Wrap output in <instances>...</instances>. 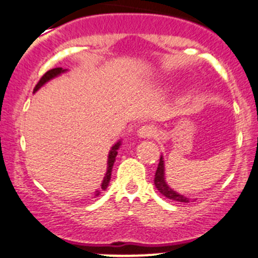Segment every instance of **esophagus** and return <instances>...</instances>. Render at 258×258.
Wrapping results in <instances>:
<instances>
[{
  "instance_id": "1",
  "label": "esophagus",
  "mask_w": 258,
  "mask_h": 258,
  "mask_svg": "<svg viewBox=\"0 0 258 258\" xmlns=\"http://www.w3.org/2000/svg\"><path fill=\"white\" fill-rule=\"evenodd\" d=\"M156 128L151 124H145V126L140 127L139 131H137V135H139L140 139H151L156 135Z\"/></svg>"
}]
</instances>
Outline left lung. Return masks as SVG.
Returning <instances> with one entry per match:
<instances>
[{"instance_id": "left-lung-1", "label": "left lung", "mask_w": 258, "mask_h": 258, "mask_svg": "<svg viewBox=\"0 0 258 258\" xmlns=\"http://www.w3.org/2000/svg\"><path fill=\"white\" fill-rule=\"evenodd\" d=\"M155 186L156 188L158 189L160 194H162L163 196H166L167 199L173 200V201L183 202V204H188L189 199L188 197L183 196V195H179L176 191H173L170 186L167 184L165 179V161H163V157L161 156L160 162H158V167L156 170L155 175Z\"/></svg>"}]
</instances>
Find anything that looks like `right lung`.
<instances>
[{
	"mask_svg": "<svg viewBox=\"0 0 258 258\" xmlns=\"http://www.w3.org/2000/svg\"><path fill=\"white\" fill-rule=\"evenodd\" d=\"M67 70H63L62 67H57V69H52L49 70V71L46 72L45 75H43L42 77H41V80L38 81V83L36 85L35 90H33V92H36V91L38 90L40 87H42L43 85H45L46 82H48L49 80L54 79V77L59 76L61 74H63V72H66ZM119 146H121V141H118L117 144H114L112 146V148H111L110 153H108V160H107V172H106L105 177H103V181H102V184H101V188L105 191L106 188L108 187V183H110V179H111V172H112V167H113V163H114V160H116V156H117V150L119 148ZM101 192L100 191H96V196H98Z\"/></svg>",
	"mask_w": 258,
	"mask_h": 258,
	"instance_id": "right-lung-1",
	"label": "right lung"
}]
</instances>
